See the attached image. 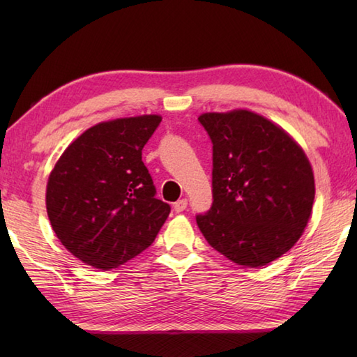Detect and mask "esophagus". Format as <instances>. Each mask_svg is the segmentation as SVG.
I'll list each match as a JSON object with an SVG mask.
<instances>
[{
	"label": "esophagus",
	"mask_w": 357,
	"mask_h": 357,
	"mask_svg": "<svg viewBox=\"0 0 357 357\" xmlns=\"http://www.w3.org/2000/svg\"><path fill=\"white\" fill-rule=\"evenodd\" d=\"M187 208V199H179L173 204V210L176 211V213H181V211H184Z\"/></svg>",
	"instance_id": "esophagus-1"
}]
</instances>
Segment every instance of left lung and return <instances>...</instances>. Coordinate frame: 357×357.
Here are the masks:
<instances>
[{
	"label": "left lung",
	"mask_w": 357,
	"mask_h": 357,
	"mask_svg": "<svg viewBox=\"0 0 357 357\" xmlns=\"http://www.w3.org/2000/svg\"><path fill=\"white\" fill-rule=\"evenodd\" d=\"M213 142V204L196 215L216 252L244 267H262L304 233L314 176L304 150L284 128L250 110L204 113Z\"/></svg>",
	"instance_id": "obj_1"
}]
</instances>
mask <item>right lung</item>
<instances>
[{
	"instance_id": "obj_1",
	"label": "right lung",
	"mask_w": 357,
	"mask_h": 357,
	"mask_svg": "<svg viewBox=\"0 0 357 357\" xmlns=\"http://www.w3.org/2000/svg\"><path fill=\"white\" fill-rule=\"evenodd\" d=\"M159 115L105 121L79 135L53 167L45 192L61 244L95 268H116L144 252L170 206L156 198L142 149Z\"/></svg>"
}]
</instances>
